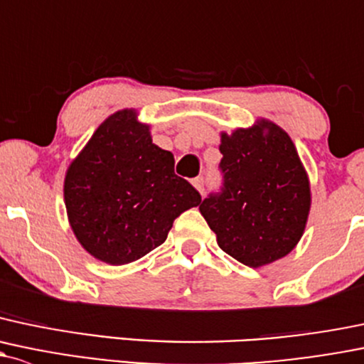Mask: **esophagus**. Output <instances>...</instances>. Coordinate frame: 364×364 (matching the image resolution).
Returning a JSON list of instances; mask_svg holds the SVG:
<instances>
[{
	"label": "esophagus",
	"instance_id": "esophagus-1",
	"mask_svg": "<svg viewBox=\"0 0 364 364\" xmlns=\"http://www.w3.org/2000/svg\"><path fill=\"white\" fill-rule=\"evenodd\" d=\"M192 185L195 186V188H197V192L204 193V178H200V176H198V178L193 179Z\"/></svg>",
	"mask_w": 364,
	"mask_h": 364
}]
</instances>
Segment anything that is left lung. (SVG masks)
<instances>
[{"instance_id": "8db88e82", "label": "left lung", "mask_w": 364, "mask_h": 364, "mask_svg": "<svg viewBox=\"0 0 364 364\" xmlns=\"http://www.w3.org/2000/svg\"><path fill=\"white\" fill-rule=\"evenodd\" d=\"M223 188L198 204L218 246L259 269L289 255L311 213L309 174L284 129L267 118L221 132Z\"/></svg>"}]
</instances>
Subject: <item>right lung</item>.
Returning a JSON list of instances; mask_svg holds the SVG:
<instances>
[{"label": "right lung", "mask_w": 364, "mask_h": 364, "mask_svg": "<svg viewBox=\"0 0 364 364\" xmlns=\"http://www.w3.org/2000/svg\"><path fill=\"white\" fill-rule=\"evenodd\" d=\"M200 195L174 174L134 108L109 114L71 160L64 204L76 240L95 259L125 265L166 242L176 218Z\"/></svg>", "instance_id": "right-lung-1"}]
</instances>
